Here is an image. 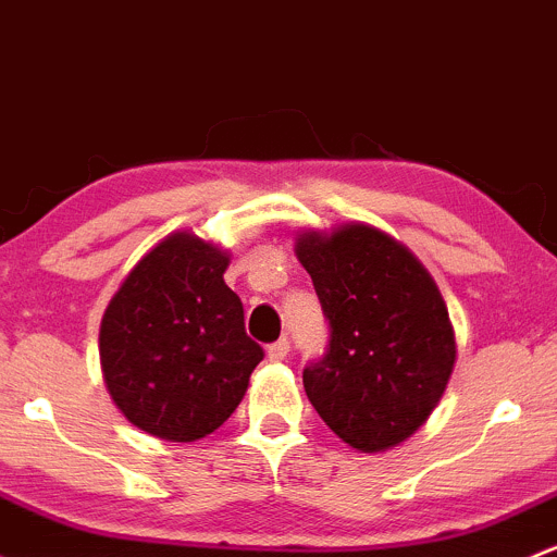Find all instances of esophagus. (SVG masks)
<instances>
[{"instance_id": "1", "label": "esophagus", "mask_w": 557, "mask_h": 557, "mask_svg": "<svg viewBox=\"0 0 557 557\" xmlns=\"http://www.w3.org/2000/svg\"><path fill=\"white\" fill-rule=\"evenodd\" d=\"M288 352H290V342H288V338H280V342L269 344V349H267L269 360H272V362H283L285 357H288Z\"/></svg>"}]
</instances>
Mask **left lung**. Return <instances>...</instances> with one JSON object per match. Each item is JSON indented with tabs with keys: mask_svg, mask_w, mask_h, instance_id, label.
I'll return each mask as SVG.
<instances>
[{
	"mask_svg": "<svg viewBox=\"0 0 557 557\" xmlns=\"http://www.w3.org/2000/svg\"><path fill=\"white\" fill-rule=\"evenodd\" d=\"M294 250L331 323L323 360L304 368L309 403L362 454L400 446L454 373L456 336L435 280L406 245L360 221L298 232Z\"/></svg>",
	"mask_w": 557,
	"mask_h": 557,
	"instance_id": "left-lung-1",
	"label": "left lung"
}]
</instances>
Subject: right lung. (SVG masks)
<instances>
[{
	"mask_svg": "<svg viewBox=\"0 0 557 557\" xmlns=\"http://www.w3.org/2000/svg\"><path fill=\"white\" fill-rule=\"evenodd\" d=\"M232 256L173 232L127 272L98 333L107 389L122 417L171 443L219 430L245 397L263 349L224 283Z\"/></svg>",
	"mask_w": 557,
	"mask_h": 557,
	"instance_id": "obj_1",
	"label": "right lung"
}]
</instances>
